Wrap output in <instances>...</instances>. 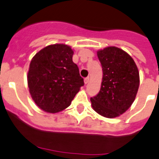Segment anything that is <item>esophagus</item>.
Instances as JSON below:
<instances>
[{
  "label": "esophagus",
  "mask_w": 159,
  "mask_h": 159,
  "mask_svg": "<svg viewBox=\"0 0 159 159\" xmlns=\"http://www.w3.org/2000/svg\"><path fill=\"white\" fill-rule=\"evenodd\" d=\"M89 77H86L84 79V83H85V84H86V83H89Z\"/></svg>",
  "instance_id": "obj_1"
}]
</instances>
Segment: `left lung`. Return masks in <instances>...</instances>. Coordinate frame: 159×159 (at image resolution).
<instances>
[{"instance_id": "8db88e82", "label": "left lung", "mask_w": 159, "mask_h": 159, "mask_svg": "<svg viewBox=\"0 0 159 159\" xmlns=\"http://www.w3.org/2000/svg\"><path fill=\"white\" fill-rule=\"evenodd\" d=\"M103 69L99 93L91 97L97 114L114 118L124 114L134 101L139 87V72L134 59L124 50L109 46L97 51Z\"/></svg>"}]
</instances>
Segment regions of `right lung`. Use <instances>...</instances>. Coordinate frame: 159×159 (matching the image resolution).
Masks as SVG:
<instances>
[{"label": "right lung", "mask_w": 159, "mask_h": 159, "mask_svg": "<svg viewBox=\"0 0 159 159\" xmlns=\"http://www.w3.org/2000/svg\"><path fill=\"white\" fill-rule=\"evenodd\" d=\"M73 55L69 45L54 44L41 49L31 59L28 86L31 98L42 111L55 114L65 110L84 85Z\"/></svg>", "instance_id": "add662e5"}]
</instances>
